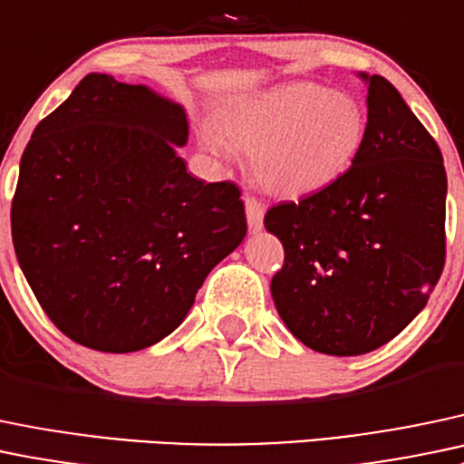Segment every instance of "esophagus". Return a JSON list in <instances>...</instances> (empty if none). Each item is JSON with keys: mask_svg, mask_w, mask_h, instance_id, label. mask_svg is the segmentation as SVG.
Masks as SVG:
<instances>
[{"mask_svg": "<svg viewBox=\"0 0 464 464\" xmlns=\"http://www.w3.org/2000/svg\"><path fill=\"white\" fill-rule=\"evenodd\" d=\"M245 208H246L248 228H251L253 233L260 231L262 222H265V207H262L260 199H256V198H251V195H246V198H245Z\"/></svg>", "mask_w": 464, "mask_h": 464, "instance_id": "esophagus-1", "label": "esophagus"}]
</instances>
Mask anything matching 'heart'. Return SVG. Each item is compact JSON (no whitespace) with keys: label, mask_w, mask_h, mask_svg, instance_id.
Wrapping results in <instances>:
<instances>
[{"label":"heart","mask_w":464,"mask_h":464,"mask_svg":"<svg viewBox=\"0 0 464 464\" xmlns=\"http://www.w3.org/2000/svg\"><path fill=\"white\" fill-rule=\"evenodd\" d=\"M219 133L202 142L219 158L251 153V173L269 193L300 198L329 187L362 146L367 117L353 95L315 82H291L228 102Z\"/></svg>","instance_id":"1"}]
</instances>
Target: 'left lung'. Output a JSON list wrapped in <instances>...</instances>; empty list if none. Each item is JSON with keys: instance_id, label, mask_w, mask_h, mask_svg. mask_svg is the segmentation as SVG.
Wrapping results in <instances>:
<instances>
[{"instance_id": "8db88e82", "label": "left lung", "mask_w": 464, "mask_h": 464, "mask_svg": "<svg viewBox=\"0 0 464 464\" xmlns=\"http://www.w3.org/2000/svg\"><path fill=\"white\" fill-rule=\"evenodd\" d=\"M367 84L362 146L335 182L265 216L285 246L271 295L309 349L362 355L425 309L445 266L447 173L436 140L392 82Z\"/></svg>"}]
</instances>
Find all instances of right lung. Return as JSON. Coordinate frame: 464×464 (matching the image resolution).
Returning a JSON list of instances; mask_svg holds the SVG:
<instances>
[{"instance_id":"add662e5","label":"right lung","mask_w":464,"mask_h":464,"mask_svg":"<svg viewBox=\"0 0 464 464\" xmlns=\"http://www.w3.org/2000/svg\"><path fill=\"white\" fill-rule=\"evenodd\" d=\"M179 104L91 72L44 117L19 164L17 262L53 324L106 353L178 329L213 266L246 236L233 182L187 173Z\"/></svg>"}]
</instances>
